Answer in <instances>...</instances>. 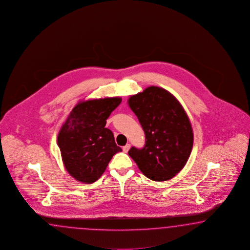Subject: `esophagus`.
I'll use <instances>...</instances> for the list:
<instances>
[{
	"instance_id": "obj_1",
	"label": "esophagus",
	"mask_w": 250,
	"mask_h": 250,
	"mask_svg": "<svg viewBox=\"0 0 250 250\" xmlns=\"http://www.w3.org/2000/svg\"><path fill=\"white\" fill-rule=\"evenodd\" d=\"M129 147H130V144H126V145L123 147V151H124V152H128Z\"/></svg>"
}]
</instances>
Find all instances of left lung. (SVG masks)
I'll return each mask as SVG.
<instances>
[{"label":"left lung","instance_id":"obj_1","mask_svg":"<svg viewBox=\"0 0 250 250\" xmlns=\"http://www.w3.org/2000/svg\"><path fill=\"white\" fill-rule=\"evenodd\" d=\"M128 106L145 132V146L128 155L147 178L165 181L184 167L193 147L189 119L170 92L156 86L129 97Z\"/></svg>","mask_w":250,"mask_h":250}]
</instances>
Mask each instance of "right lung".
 <instances>
[{"label": "right lung", "mask_w": 250, "mask_h": 250, "mask_svg": "<svg viewBox=\"0 0 250 250\" xmlns=\"http://www.w3.org/2000/svg\"><path fill=\"white\" fill-rule=\"evenodd\" d=\"M122 98H105L80 102L72 109L58 134V146L65 168L72 178L90 184L101 178L117 146L106 120L121 104Z\"/></svg>", "instance_id": "1"}]
</instances>
